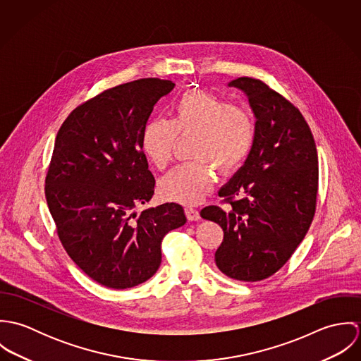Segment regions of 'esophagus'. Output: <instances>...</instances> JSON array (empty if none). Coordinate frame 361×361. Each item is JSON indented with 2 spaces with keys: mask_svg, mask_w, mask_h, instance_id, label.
<instances>
[{
  "mask_svg": "<svg viewBox=\"0 0 361 361\" xmlns=\"http://www.w3.org/2000/svg\"><path fill=\"white\" fill-rule=\"evenodd\" d=\"M185 214H186V216H188L189 221H199V219H200V212H199V209H196V208H193V207H186V208H185Z\"/></svg>",
  "mask_w": 361,
  "mask_h": 361,
  "instance_id": "1",
  "label": "esophagus"
}]
</instances>
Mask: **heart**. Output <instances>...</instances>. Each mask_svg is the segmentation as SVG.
I'll return each instance as SVG.
<instances>
[{
    "mask_svg": "<svg viewBox=\"0 0 361 361\" xmlns=\"http://www.w3.org/2000/svg\"><path fill=\"white\" fill-rule=\"evenodd\" d=\"M172 118H155L142 133V147L155 168L164 169L179 136L196 135V161L175 166L159 180V193L183 204L199 203L214 185L212 165L219 173L236 171L252 153L257 125L250 111L204 90H188L171 105Z\"/></svg>",
    "mask_w": 361,
    "mask_h": 361,
    "instance_id": "1",
    "label": "heart"
}]
</instances>
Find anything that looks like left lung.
I'll list each match as a JSON object with an SVG mask.
<instances>
[{
    "label": "left lung",
    "instance_id": "obj_1",
    "mask_svg": "<svg viewBox=\"0 0 361 361\" xmlns=\"http://www.w3.org/2000/svg\"><path fill=\"white\" fill-rule=\"evenodd\" d=\"M249 97L256 115V143L245 165L219 190L226 209L200 215L221 225L215 264L226 276L257 282L281 269L305 239L318 193V155L310 126L278 92L253 78L229 83Z\"/></svg>",
    "mask_w": 361,
    "mask_h": 361
}]
</instances>
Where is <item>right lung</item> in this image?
<instances>
[{
    "label": "right lung",
    "instance_id": "1",
    "mask_svg": "<svg viewBox=\"0 0 361 361\" xmlns=\"http://www.w3.org/2000/svg\"><path fill=\"white\" fill-rule=\"evenodd\" d=\"M173 87L157 78L115 86L76 106L58 130L44 188L49 209L68 256L105 288L150 279L164 236L186 222L176 203L135 212L154 195L142 133Z\"/></svg>",
    "mask_w": 361,
    "mask_h": 361
}]
</instances>
